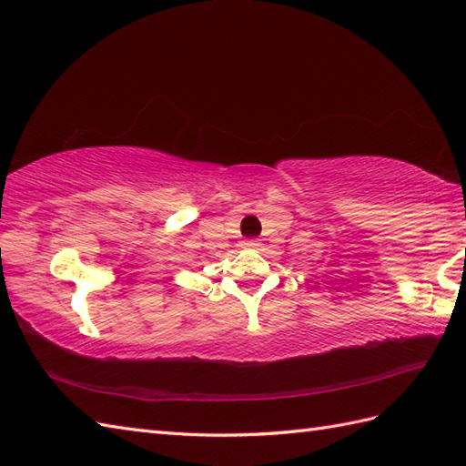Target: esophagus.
I'll return each instance as SVG.
<instances>
[{
	"mask_svg": "<svg viewBox=\"0 0 466 466\" xmlns=\"http://www.w3.org/2000/svg\"><path fill=\"white\" fill-rule=\"evenodd\" d=\"M244 244L248 246V248H258V246H260V240H258V238H248V240H246Z\"/></svg>",
	"mask_w": 466,
	"mask_h": 466,
	"instance_id": "esophagus-1",
	"label": "esophagus"
}]
</instances>
